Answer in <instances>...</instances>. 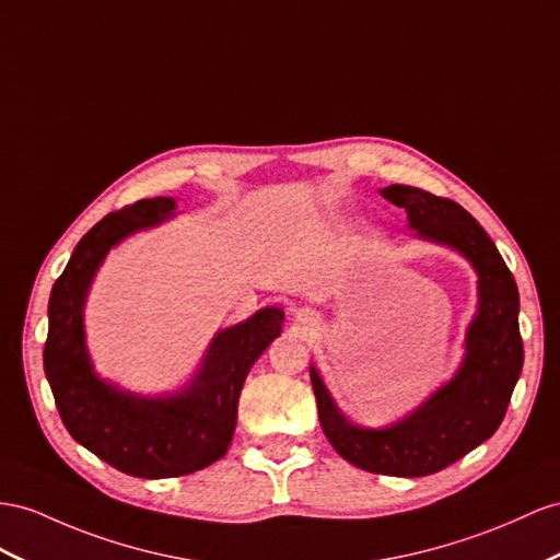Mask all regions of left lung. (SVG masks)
I'll return each instance as SVG.
<instances>
[{
	"label": "left lung",
	"instance_id": "left-lung-1",
	"mask_svg": "<svg viewBox=\"0 0 560 560\" xmlns=\"http://www.w3.org/2000/svg\"><path fill=\"white\" fill-rule=\"evenodd\" d=\"M381 196L407 210L413 236L456 250L476 269L478 312L466 328L464 360L425 402L383 428L352 423L314 364L310 378L324 435L346 462L381 476L421 478L458 462L504 421L523 369L521 300L494 241L462 206L405 184L385 186Z\"/></svg>",
	"mask_w": 560,
	"mask_h": 560
}]
</instances>
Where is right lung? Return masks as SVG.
<instances>
[{
  "instance_id": "right-lung-1",
  "label": "right lung",
  "mask_w": 560,
  "mask_h": 560,
  "mask_svg": "<svg viewBox=\"0 0 560 560\" xmlns=\"http://www.w3.org/2000/svg\"><path fill=\"white\" fill-rule=\"evenodd\" d=\"M175 198H143L110 212L80 238L49 298L45 374L75 442L135 478H177L222 458L232 444L243 381L281 336L283 310L262 307L214 334L196 374L165 395H137L94 371L84 303L110 248L175 214Z\"/></svg>"
}]
</instances>
